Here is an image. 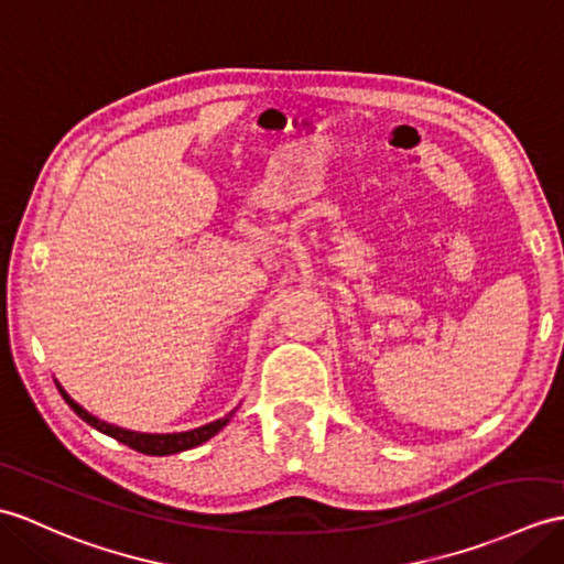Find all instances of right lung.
Here are the masks:
<instances>
[{
  "label": "right lung",
  "instance_id": "right-lung-1",
  "mask_svg": "<svg viewBox=\"0 0 564 564\" xmlns=\"http://www.w3.org/2000/svg\"><path fill=\"white\" fill-rule=\"evenodd\" d=\"M55 384L59 389L62 399L69 403V409L82 417V421H86L90 427H96L98 432H102V435L108 437H115L117 442L127 444V447H132L141 454H151V456H167V454H180V452H187L192 447H199V444H204L206 440H212L214 435H218V432L226 427L230 423V417L235 415V411H230L228 415L218 417V421L214 423H206L202 427H194V430H185V432H165V435H159V432H137V430H127V427H120V425H112V423H105L100 421V417H96L94 413H88L82 403H76L67 391H64V387L55 379Z\"/></svg>",
  "mask_w": 564,
  "mask_h": 564
}]
</instances>
